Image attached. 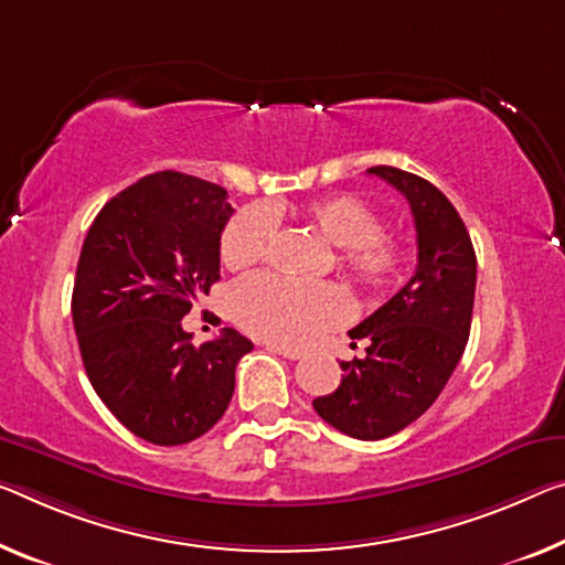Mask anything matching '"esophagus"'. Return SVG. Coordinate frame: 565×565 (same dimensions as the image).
<instances>
[{"label": "esophagus", "mask_w": 565, "mask_h": 565, "mask_svg": "<svg viewBox=\"0 0 565 565\" xmlns=\"http://www.w3.org/2000/svg\"><path fill=\"white\" fill-rule=\"evenodd\" d=\"M267 349H270L273 353H280L282 359H290V361L300 359V355H302L300 349H292V345H282V343H267Z\"/></svg>", "instance_id": "obj_1"}]
</instances>
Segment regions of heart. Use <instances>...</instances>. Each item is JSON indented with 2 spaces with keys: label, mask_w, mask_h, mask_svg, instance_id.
Returning <instances> with one entry per match:
<instances>
[{
  "label": "heart",
  "mask_w": 565,
  "mask_h": 565,
  "mask_svg": "<svg viewBox=\"0 0 565 565\" xmlns=\"http://www.w3.org/2000/svg\"><path fill=\"white\" fill-rule=\"evenodd\" d=\"M282 206H249L234 214L220 239L227 270H247L270 249ZM298 214L328 245L341 249L338 267L353 288L379 295L402 280L412 253L384 234V216L355 194H331L302 204ZM234 320L273 343H308L345 318V300L333 285H300L273 275H255L232 290Z\"/></svg>",
  "instance_id": "1"
}]
</instances>
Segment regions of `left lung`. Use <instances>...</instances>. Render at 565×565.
I'll list each match as a JSON object with an SVG mask.
<instances>
[{
	"instance_id": "8db88e82",
	"label": "left lung",
	"mask_w": 565,
	"mask_h": 565,
	"mask_svg": "<svg viewBox=\"0 0 565 565\" xmlns=\"http://www.w3.org/2000/svg\"><path fill=\"white\" fill-rule=\"evenodd\" d=\"M406 196L416 227V270L392 300L349 331L366 355L341 361L343 379L312 409L355 439H384L437 402L462 359L472 326L477 257L452 202L416 173L371 167ZM355 345V343H353Z\"/></svg>"
}]
</instances>
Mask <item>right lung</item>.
Masks as SVG:
<instances>
[{
	"label": "right lung",
	"mask_w": 565,
	"mask_h": 565,
	"mask_svg": "<svg viewBox=\"0 0 565 565\" xmlns=\"http://www.w3.org/2000/svg\"><path fill=\"white\" fill-rule=\"evenodd\" d=\"M227 189L159 171L95 216L77 259L73 323L83 366L113 416L151 445H186L227 412L253 341L234 328L202 345L181 328L220 280Z\"/></svg>",
	"instance_id": "1"
}]
</instances>
